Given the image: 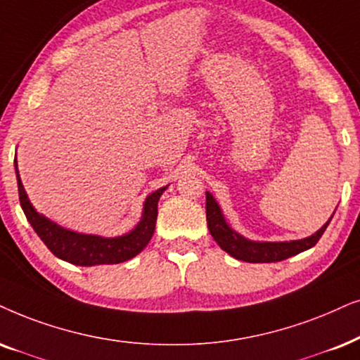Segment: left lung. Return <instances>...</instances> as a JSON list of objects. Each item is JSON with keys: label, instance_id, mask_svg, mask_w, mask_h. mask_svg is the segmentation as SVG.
Here are the masks:
<instances>
[{"label": "left lung", "instance_id": "left-lung-1", "mask_svg": "<svg viewBox=\"0 0 360 360\" xmlns=\"http://www.w3.org/2000/svg\"><path fill=\"white\" fill-rule=\"evenodd\" d=\"M334 213L330 214V218L326 221V225L321 226L314 235L302 238V240L255 241L240 235V233L235 231L230 225H228L220 205L217 203L213 195L207 191V223L213 240L220 245V248L223 251H226V253L233 256V258L246 261V263H276V261L288 259L294 255H300L302 251L312 248V246L319 241V238L323 236L329 221L333 220Z\"/></svg>", "mask_w": 360, "mask_h": 360}]
</instances>
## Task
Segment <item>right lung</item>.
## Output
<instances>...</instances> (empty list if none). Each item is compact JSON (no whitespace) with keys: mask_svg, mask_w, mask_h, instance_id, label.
Returning a JSON list of instances; mask_svg holds the SVG:
<instances>
[{"mask_svg":"<svg viewBox=\"0 0 360 360\" xmlns=\"http://www.w3.org/2000/svg\"><path fill=\"white\" fill-rule=\"evenodd\" d=\"M18 191H20V203L22 212H25L27 221L31 223L32 230L37 236L43 240L51 253L58 258L68 261L77 266H96V264H117L124 261L132 259L137 256L150 241L155 231L157 221V205L160 195L167 190L162 186L150 195L143 202L142 218L132 230L125 235L105 238L99 235H86V233H77L68 228L59 226L58 223L51 221L44 214H41L32 207L27 198L25 186L21 184L20 172H18V160L15 158Z\"/></svg>","mask_w":360,"mask_h":360,"instance_id":"obj_1","label":"right lung"}]
</instances>
